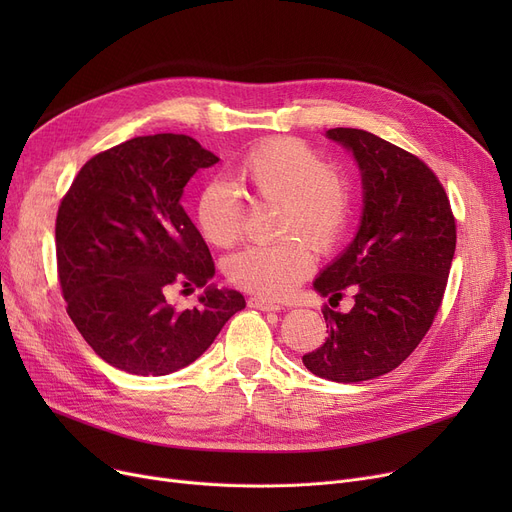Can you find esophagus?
<instances>
[{"mask_svg":"<svg viewBox=\"0 0 512 512\" xmlns=\"http://www.w3.org/2000/svg\"><path fill=\"white\" fill-rule=\"evenodd\" d=\"M249 305L255 307V309H259V311H280V309H282L278 303L267 301V299H263V297H253V299H249Z\"/></svg>","mask_w":512,"mask_h":512,"instance_id":"esophagus-1","label":"esophagus"}]
</instances>
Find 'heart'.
Masks as SVG:
<instances>
[{"label": "heart", "instance_id": "b5f03b06", "mask_svg": "<svg viewBox=\"0 0 512 512\" xmlns=\"http://www.w3.org/2000/svg\"><path fill=\"white\" fill-rule=\"evenodd\" d=\"M245 193L267 205H280V236L272 247H249L232 255L224 272L247 292L284 299L315 270V253L332 251L353 215V184L309 143L276 137L255 145L236 166ZM197 224L218 249L238 245L245 234V205L228 182L207 184L197 199ZM310 241L307 243L304 238Z\"/></svg>", "mask_w": 512, "mask_h": 512}]
</instances>
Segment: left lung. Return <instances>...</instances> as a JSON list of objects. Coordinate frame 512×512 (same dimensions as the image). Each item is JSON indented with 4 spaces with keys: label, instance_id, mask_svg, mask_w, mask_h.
<instances>
[{
    "label": "left lung",
    "instance_id": "8db88e82",
    "mask_svg": "<svg viewBox=\"0 0 512 512\" xmlns=\"http://www.w3.org/2000/svg\"><path fill=\"white\" fill-rule=\"evenodd\" d=\"M328 137L355 153L365 207L353 245L313 286L332 301L351 286L355 307L324 305L328 338L303 363L317 378L359 384L396 369L432 328L456 222L442 182L417 155L359 128H332Z\"/></svg>",
    "mask_w": 512,
    "mask_h": 512
}]
</instances>
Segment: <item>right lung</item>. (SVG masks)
<instances>
[{"instance_id":"right-lung-1","label":"right lung","mask_w":512,"mask_h":512,"mask_svg":"<svg viewBox=\"0 0 512 512\" xmlns=\"http://www.w3.org/2000/svg\"><path fill=\"white\" fill-rule=\"evenodd\" d=\"M218 161L186 134L134 137L93 155L62 197L56 257L66 311L112 367L178 371L245 309L240 292L213 286L193 309L166 301L170 288H203L215 274L180 197L197 170Z\"/></svg>"}]
</instances>
